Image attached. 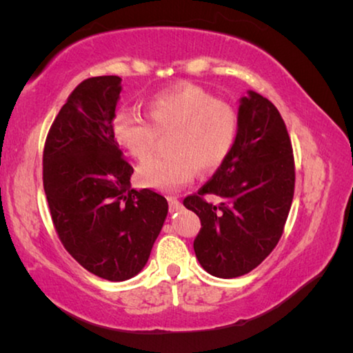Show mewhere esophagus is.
I'll use <instances>...</instances> for the list:
<instances>
[{
	"instance_id": "esophagus-1",
	"label": "esophagus",
	"mask_w": 353,
	"mask_h": 353,
	"mask_svg": "<svg viewBox=\"0 0 353 353\" xmlns=\"http://www.w3.org/2000/svg\"><path fill=\"white\" fill-rule=\"evenodd\" d=\"M168 202H170V210L174 213V212H179L182 208V204L179 202L176 198H168Z\"/></svg>"
}]
</instances>
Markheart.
<instances>
[{"label": "heart", "mask_w": 353, "mask_h": 353, "mask_svg": "<svg viewBox=\"0 0 353 353\" xmlns=\"http://www.w3.org/2000/svg\"><path fill=\"white\" fill-rule=\"evenodd\" d=\"M149 123L132 112L119 110L112 135L137 160L152 154L157 137L168 135L170 155L143 163L137 177L143 187L172 193L193 181L196 168L208 172L229 157L238 132L234 107L193 83H177L152 94L145 103Z\"/></svg>", "instance_id": "obj_1"}]
</instances>
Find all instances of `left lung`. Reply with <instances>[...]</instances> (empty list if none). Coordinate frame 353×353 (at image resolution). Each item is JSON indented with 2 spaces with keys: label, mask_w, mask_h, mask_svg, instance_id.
I'll return each instance as SVG.
<instances>
[{
  "label": "left lung",
  "mask_w": 353,
  "mask_h": 353,
  "mask_svg": "<svg viewBox=\"0 0 353 353\" xmlns=\"http://www.w3.org/2000/svg\"><path fill=\"white\" fill-rule=\"evenodd\" d=\"M220 198L218 205L203 199ZM294 194L290 135L271 101L248 90L238 105V132L229 157L183 205L201 219L194 240L201 266L234 279L260 265L282 236Z\"/></svg>",
  "instance_id": "8db88e82"
}]
</instances>
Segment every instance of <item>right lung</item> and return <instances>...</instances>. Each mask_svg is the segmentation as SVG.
I'll return each mask as SVG.
<instances>
[{
	"instance_id": "1",
	"label": "right lung",
	"mask_w": 353,
	"mask_h": 353,
	"mask_svg": "<svg viewBox=\"0 0 353 353\" xmlns=\"http://www.w3.org/2000/svg\"><path fill=\"white\" fill-rule=\"evenodd\" d=\"M121 77L85 79L48 134L43 188L65 249L94 276L124 282L148 263L168 214L154 191L130 187L134 168L112 135Z\"/></svg>"
}]
</instances>
